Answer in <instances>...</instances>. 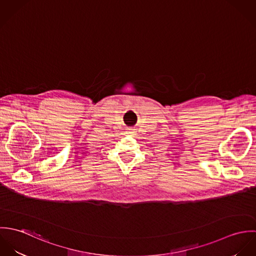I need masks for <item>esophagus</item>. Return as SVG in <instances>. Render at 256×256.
Wrapping results in <instances>:
<instances>
[{"label": "esophagus", "mask_w": 256, "mask_h": 256, "mask_svg": "<svg viewBox=\"0 0 256 256\" xmlns=\"http://www.w3.org/2000/svg\"><path fill=\"white\" fill-rule=\"evenodd\" d=\"M130 134H131V133H130Z\"/></svg>", "instance_id": "esophagus-1"}]
</instances>
